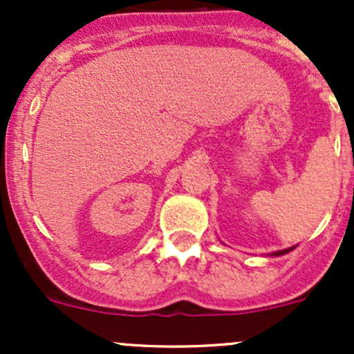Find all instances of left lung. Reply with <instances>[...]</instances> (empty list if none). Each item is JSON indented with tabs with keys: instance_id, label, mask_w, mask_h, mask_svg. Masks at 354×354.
Listing matches in <instances>:
<instances>
[{
	"instance_id": "obj_1",
	"label": "left lung",
	"mask_w": 354,
	"mask_h": 354,
	"mask_svg": "<svg viewBox=\"0 0 354 354\" xmlns=\"http://www.w3.org/2000/svg\"><path fill=\"white\" fill-rule=\"evenodd\" d=\"M292 248H295V246H291V248H286V250H279V252H274V253H270V255H272V257H281V255H284V253L291 252Z\"/></svg>"
}]
</instances>
